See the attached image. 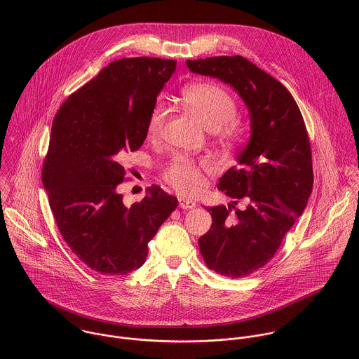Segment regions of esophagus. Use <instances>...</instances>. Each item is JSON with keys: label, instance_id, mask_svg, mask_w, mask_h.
Masks as SVG:
<instances>
[{"label": "esophagus", "instance_id": "1", "mask_svg": "<svg viewBox=\"0 0 359 359\" xmlns=\"http://www.w3.org/2000/svg\"><path fill=\"white\" fill-rule=\"evenodd\" d=\"M178 203H180V207L184 208V210H191V208L196 207V202L189 201V199H185V198H180V199H178Z\"/></svg>", "mask_w": 359, "mask_h": 359}]
</instances>
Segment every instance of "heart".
<instances>
[{"label":"heart","mask_w":359,"mask_h":359,"mask_svg":"<svg viewBox=\"0 0 359 359\" xmlns=\"http://www.w3.org/2000/svg\"><path fill=\"white\" fill-rule=\"evenodd\" d=\"M180 101L194 113L208 131H214L222 141L233 142L239 138L241 128L235 118L236 102L233 97L219 87L208 81H198L185 86L180 93ZM165 118L163 104H156L147 121V137L157 138ZM207 168V163H203ZM164 178L181 194L196 195L205 187L202 165L188 157H175L165 168Z\"/></svg>","instance_id":"b5f03b06"}]
</instances>
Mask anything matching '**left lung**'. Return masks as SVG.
Wrapping results in <instances>:
<instances>
[{"label":"left lung","instance_id":"1","mask_svg":"<svg viewBox=\"0 0 359 359\" xmlns=\"http://www.w3.org/2000/svg\"><path fill=\"white\" fill-rule=\"evenodd\" d=\"M187 66L229 84L250 113V141L238 156V165L218 182L233 202L205 207L212 224L199 238L210 269L243 278L275 256L307 205L313 184L307 128L287 88L246 57L214 56L187 60ZM238 203L244 208L238 209Z\"/></svg>","mask_w":359,"mask_h":359}]
</instances>
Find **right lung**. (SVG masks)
Returning <instances> with one entry per match:
<instances>
[{
    "instance_id": "right-lung-1",
    "label": "right lung",
    "mask_w": 359,
    "mask_h": 359,
    "mask_svg": "<svg viewBox=\"0 0 359 359\" xmlns=\"http://www.w3.org/2000/svg\"><path fill=\"white\" fill-rule=\"evenodd\" d=\"M177 60L124 57L73 93L57 110L43 185L67 246L102 275H127L148 256V243L178 205L152 185L131 207L117 185L121 160L147 138V121Z\"/></svg>"
}]
</instances>
